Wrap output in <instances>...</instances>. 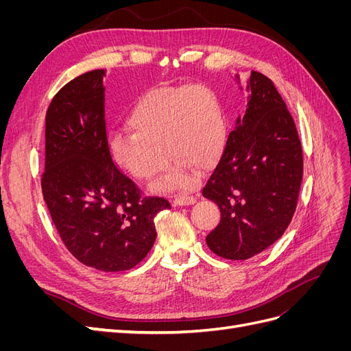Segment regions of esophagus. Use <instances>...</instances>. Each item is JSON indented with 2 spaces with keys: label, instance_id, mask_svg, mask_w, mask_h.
<instances>
[{
  "label": "esophagus",
  "instance_id": "esophagus-1",
  "mask_svg": "<svg viewBox=\"0 0 351 351\" xmlns=\"http://www.w3.org/2000/svg\"><path fill=\"white\" fill-rule=\"evenodd\" d=\"M196 202L195 196H176L173 200L174 206H187V205H193Z\"/></svg>",
  "mask_w": 351,
  "mask_h": 351
}]
</instances>
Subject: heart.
I'll return each instance as SVG.
<instances>
[{
  "label": "heart",
  "mask_w": 351,
  "mask_h": 351,
  "mask_svg": "<svg viewBox=\"0 0 351 351\" xmlns=\"http://www.w3.org/2000/svg\"><path fill=\"white\" fill-rule=\"evenodd\" d=\"M127 124L132 132L108 141L112 162L123 171L147 182L164 171L167 155L174 159L167 176L154 184L155 192L192 186L195 168L204 171L215 165L227 141L217 99L196 84L145 93L133 105Z\"/></svg>",
  "instance_id": "obj_1"
}]
</instances>
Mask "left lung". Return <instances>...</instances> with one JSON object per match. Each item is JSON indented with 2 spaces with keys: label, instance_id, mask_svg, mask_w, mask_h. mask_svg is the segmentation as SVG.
<instances>
[{
  "label": "left lung",
  "instance_id": "left-lung-1",
  "mask_svg": "<svg viewBox=\"0 0 351 351\" xmlns=\"http://www.w3.org/2000/svg\"><path fill=\"white\" fill-rule=\"evenodd\" d=\"M236 79L240 83L239 74ZM247 107L202 190L221 210L206 236L221 258L244 261L268 249L289 227L303 177L302 143L271 79L252 71Z\"/></svg>",
  "mask_w": 351,
  "mask_h": 351
}]
</instances>
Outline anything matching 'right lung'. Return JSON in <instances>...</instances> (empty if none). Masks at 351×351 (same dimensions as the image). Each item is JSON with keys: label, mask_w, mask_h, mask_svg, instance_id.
<instances>
[{"label": "right lung", "mask_w": 351, "mask_h": 351, "mask_svg": "<svg viewBox=\"0 0 351 351\" xmlns=\"http://www.w3.org/2000/svg\"><path fill=\"white\" fill-rule=\"evenodd\" d=\"M105 70L73 79L52 98L45 119L42 195L69 252L86 267L127 271L156 239L155 217L171 205L142 197L115 167L105 129Z\"/></svg>", "instance_id": "add662e5"}]
</instances>
